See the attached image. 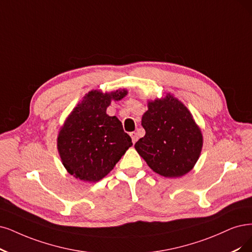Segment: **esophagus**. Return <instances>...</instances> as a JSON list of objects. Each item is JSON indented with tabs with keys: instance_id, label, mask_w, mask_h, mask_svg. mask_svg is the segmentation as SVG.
I'll use <instances>...</instances> for the list:
<instances>
[{
	"instance_id": "esophagus-1",
	"label": "esophagus",
	"mask_w": 252,
	"mask_h": 252,
	"mask_svg": "<svg viewBox=\"0 0 252 252\" xmlns=\"http://www.w3.org/2000/svg\"><path fill=\"white\" fill-rule=\"evenodd\" d=\"M129 136H131V138H132L133 143H135L137 141V133L136 132H132V133H129Z\"/></svg>"
}]
</instances>
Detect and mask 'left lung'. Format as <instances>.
Returning <instances> with one entry per match:
<instances>
[{"label":"left lung","mask_w":252,"mask_h":252,"mask_svg":"<svg viewBox=\"0 0 252 252\" xmlns=\"http://www.w3.org/2000/svg\"><path fill=\"white\" fill-rule=\"evenodd\" d=\"M141 125L145 136L135 144L147 165L165 178H180L197 162L202 135L192 114L182 101L167 93L148 101Z\"/></svg>","instance_id":"obj_1"}]
</instances>
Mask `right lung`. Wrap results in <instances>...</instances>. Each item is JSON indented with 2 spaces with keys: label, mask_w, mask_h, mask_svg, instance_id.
<instances>
[{
  "label": "right lung",
  "mask_w": 252,
  "mask_h": 252,
  "mask_svg": "<svg viewBox=\"0 0 252 252\" xmlns=\"http://www.w3.org/2000/svg\"><path fill=\"white\" fill-rule=\"evenodd\" d=\"M126 93L125 89L88 92L61 127L58 152L62 164L76 179L98 182L133 145L120 120L106 113L112 99L120 100Z\"/></svg>",
  "instance_id": "obj_1"
}]
</instances>
